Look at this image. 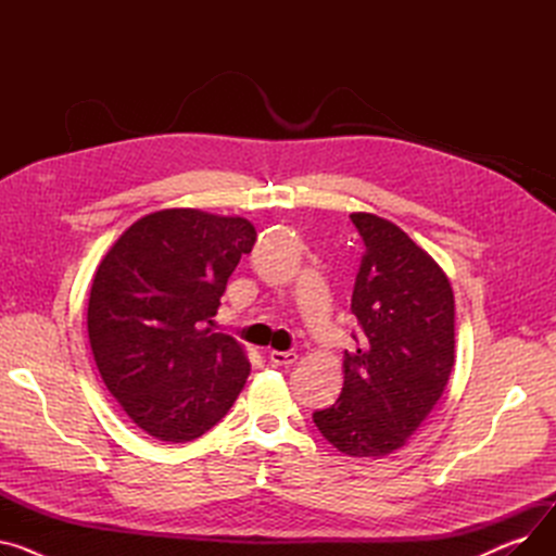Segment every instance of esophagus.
I'll return each instance as SVG.
<instances>
[{
  "label": "esophagus",
  "instance_id": "34e87169",
  "mask_svg": "<svg viewBox=\"0 0 556 556\" xmlns=\"http://www.w3.org/2000/svg\"><path fill=\"white\" fill-rule=\"evenodd\" d=\"M268 361L275 365V367H290L295 361H298V354L295 352H270L268 354Z\"/></svg>",
  "mask_w": 556,
  "mask_h": 556
}]
</instances>
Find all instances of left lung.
<instances>
[{
    "label": "left lung",
    "mask_w": 556,
    "mask_h": 556,
    "mask_svg": "<svg viewBox=\"0 0 556 556\" xmlns=\"http://www.w3.org/2000/svg\"><path fill=\"white\" fill-rule=\"evenodd\" d=\"M352 223L365 243L352 295L361 346L344 352L342 392L313 421L340 453L383 457L444 394L455 363V298L446 273L401 227L365 212Z\"/></svg>",
    "instance_id": "8db88e82"
}]
</instances>
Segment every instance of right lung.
Listing matches in <instances>:
<instances>
[{
  "label": "right lung",
  "instance_id": "1",
  "mask_svg": "<svg viewBox=\"0 0 556 556\" xmlns=\"http://www.w3.org/2000/svg\"><path fill=\"white\" fill-rule=\"evenodd\" d=\"M256 229L239 216L162 210L132 223L99 263L87 333L110 394L160 442L214 428L250 374L243 346L212 331Z\"/></svg>",
  "mask_w": 556,
  "mask_h": 556
}]
</instances>
